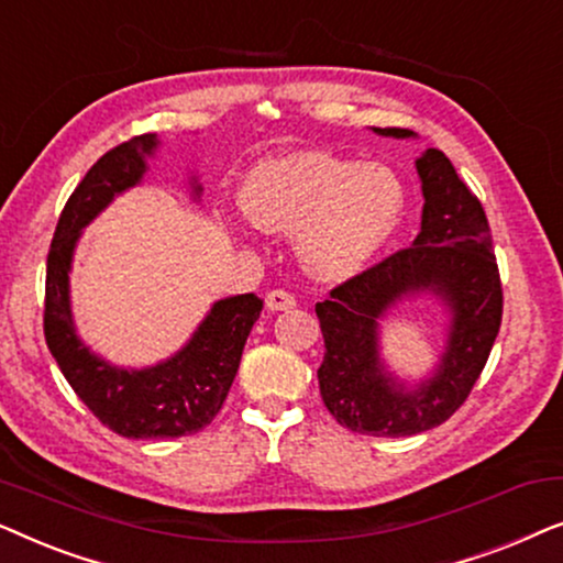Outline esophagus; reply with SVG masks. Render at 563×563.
<instances>
[{
  "label": "esophagus",
  "instance_id": "obj_1",
  "mask_svg": "<svg viewBox=\"0 0 563 563\" xmlns=\"http://www.w3.org/2000/svg\"><path fill=\"white\" fill-rule=\"evenodd\" d=\"M295 305H297V299L287 289H274V291H268V295H266V307L272 312L291 310V307H295Z\"/></svg>",
  "mask_w": 563,
  "mask_h": 563
}]
</instances>
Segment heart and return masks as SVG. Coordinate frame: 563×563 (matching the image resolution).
I'll return each mask as SVG.
<instances>
[{
	"instance_id": "b5f03b06",
	"label": "heart",
	"mask_w": 563,
	"mask_h": 563,
	"mask_svg": "<svg viewBox=\"0 0 563 563\" xmlns=\"http://www.w3.org/2000/svg\"><path fill=\"white\" fill-rule=\"evenodd\" d=\"M241 205L266 233L297 235L312 276L338 282L358 274L397 233L405 189L387 166L302 151L253 166Z\"/></svg>"
}]
</instances>
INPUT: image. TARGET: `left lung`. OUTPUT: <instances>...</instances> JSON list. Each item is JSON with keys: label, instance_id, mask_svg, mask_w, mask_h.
I'll list each match as a JSON object with an SVG mask.
<instances>
[{"label": "left lung", "instance_id": "1", "mask_svg": "<svg viewBox=\"0 0 563 563\" xmlns=\"http://www.w3.org/2000/svg\"><path fill=\"white\" fill-rule=\"evenodd\" d=\"M412 137L405 128H374ZM422 222L410 249L391 253L314 305L325 356L318 368L328 412L353 433L402 438L441 426L466 402L503 322V284L487 214L443 151L415 161ZM430 290L450 307V343L430 380L399 385L378 358V320L399 298Z\"/></svg>", "mask_w": 563, "mask_h": 563}]
</instances>
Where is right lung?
Here are the masks:
<instances>
[{"label":"right lung","instance_id":"right-lung-1","mask_svg":"<svg viewBox=\"0 0 563 563\" xmlns=\"http://www.w3.org/2000/svg\"><path fill=\"white\" fill-rule=\"evenodd\" d=\"M156 148V133L135 135L89 168L60 212L45 268L43 333L53 358L95 418L135 441L191 435L210 426L241 366L253 322L264 310V299L256 295L220 299L176 356L133 372L107 364L76 335L68 302L76 241L120 191L143 179L145 158ZM199 191L202 187L195 184V195Z\"/></svg>","mask_w":563,"mask_h":563}]
</instances>
